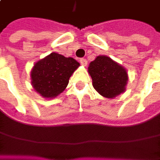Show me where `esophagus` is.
I'll return each mask as SVG.
<instances>
[{
  "label": "esophagus",
  "mask_w": 160,
  "mask_h": 160,
  "mask_svg": "<svg viewBox=\"0 0 160 160\" xmlns=\"http://www.w3.org/2000/svg\"><path fill=\"white\" fill-rule=\"evenodd\" d=\"M79 61H80L81 65H83V66H84V67L87 65V60H86L85 58H80V60H79Z\"/></svg>",
  "instance_id": "34e87169"
}]
</instances>
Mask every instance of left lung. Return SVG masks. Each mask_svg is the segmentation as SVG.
I'll return each mask as SVG.
<instances>
[{
	"label": "left lung",
	"instance_id": "left-lung-1",
	"mask_svg": "<svg viewBox=\"0 0 160 160\" xmlns=\"http://www.w3.org/2000/svg\"><path fill=\"white\" fill-rule=\"evenodd\" d=\"M88 72L94 89L103 97L112 99L125 92L126 70L107 56H98L90 63Z\"/></svg>",
	"mask_w": 160,
	"mask_h": 160
}]
</instances>
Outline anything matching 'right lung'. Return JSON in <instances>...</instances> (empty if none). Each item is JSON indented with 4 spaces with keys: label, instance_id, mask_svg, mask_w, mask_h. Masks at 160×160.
Returning a JSON list of instances; mask_svg holds the SVG:
<instances>
[{
    "label": "right lung",
    "instance_id": "obj_1",
    "mask_svg": "<svg viewBox=\"0 0 160 160\" xmlns=\"http://www.w3.org/2000/svg\"><path fill=\"white\" fill-rule=\"evenodd\" d=\"M79 66L73 58L51 53L34 66L31 72L33 87L43 98L56 97L66 89L69 77Z\"/></svg>",
    "mask_w": 160,
    "mask_h": 160
}]
</instances>
